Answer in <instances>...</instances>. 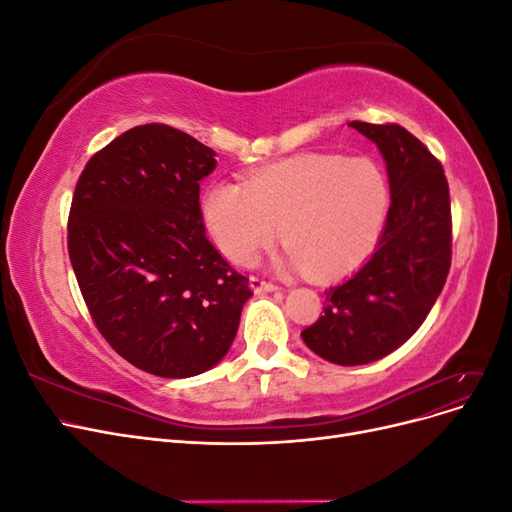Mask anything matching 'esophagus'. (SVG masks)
<instances>
[{"label": "esophagus", "instance_id": "esophagus-1", "mask_svg": "<svg viewBox=\"0 0 512 512\" xmlns=\"http://www.w3.org/2000/svg\"><path fill=\"white\" fill-rule=\"evenodd\" d=\"M250 288L254 292H275V290H280V286H275L273 282L262 280V277H250Z\"/></svg>", "mask_w": 512, "mask_h": 512}]
</instances>
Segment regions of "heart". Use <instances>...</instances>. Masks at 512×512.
Wrapping results in <instances>:
<instances>
[{
  "mask_svg": "<svg viewBox=\"0 0 512 512\" xmlns=\"http://www.w3.org/2000/svg\"><path fill=\"white\" fill-rule=\"evenodd\" d=\"M389 183L369 158L303 153L262 166L243 179L213 181L200 215L218 250L250 265L277 235L280 265L316 277L339 275L371 252L389 211Z\"/></svg>",
  "mask_w": 512,
  "mask_h": 512,
  "instance_id": "b5f03b06",
  "label": "heart"
}]
</instances>
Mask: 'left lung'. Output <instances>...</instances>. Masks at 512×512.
Listing matches in <instances>:
<instances>
[{"label":"left lung","instance_id":"8db88e82","mask_svg":"<svg viewBox=\"0 0 512 512\" xmlns=\"http://www.w3.org/2000/svg\"><path fill=\"white\" fill-rule=\"evenodd\" d=\"M376 143L386 162L391 207L365 265L324 290V316L301 337L335 365H365L391 354L416 333L451 269V196L442 164L397 123L350 121Z\"/></svg>","mask_w":512,"mask_h":512}]
</instances>
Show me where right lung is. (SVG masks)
I'll list each match as a JSON object with an SVG mask.
<instances>
[{"mask_svg":"<svg viewBox=\"0 0 512 512\" xmlns=\"http://www.w3.org/2000/svg\"><path fill=\"white\" fill-rule=\"evenodd\" d=\"M215 164L194 136L147 123L100 149L72 196L68 254L89 314L119 356L160 378L218 365L252 297L200 215Z\"/></svg>","mask_w":512,"mask_h":512,"instance_id":"1","label":"right lung"}]
</instances>
